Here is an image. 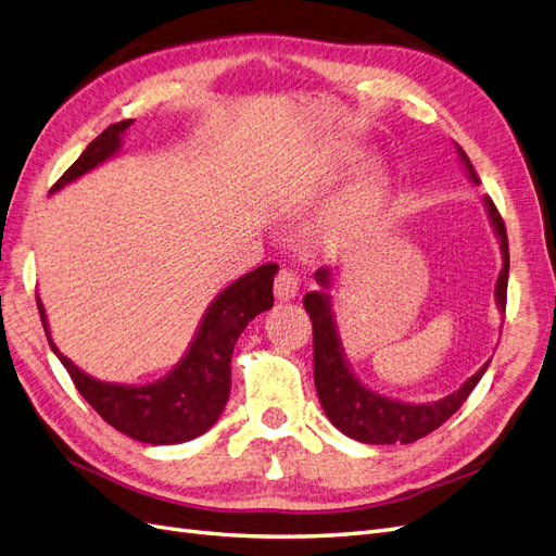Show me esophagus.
Masks as SVG:
<instances>
[{
	"label": "esophagus",
	"instance_id": "34e87169",
	"mask_svg": "<svg viewBox=\"0 0 556 556\" xmlns=\"http://www.w3.org/2000/svg\"><path fill=\"white\" fill-rule=\"evenodd\" d=\"M274 292H276V299H278V301H290V299L296 296V292H299V280H296V276L290 271V268H282V271H278L276 282H274Z\"/></svg>",
	"mask_w": 556,
	"mask_h": 556
}]
</instances>
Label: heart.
Segmentation results:
<instances>
[{
  "label": "heart",
  "instance_id": "1",
  "mask_svg": "<svg viewBox=\"0 0 556 556\" xmlns=\"http://www.w3.org/2000/svg\"><path fill=\"white\" fill-rule=\"evenodd\" d=\"M368 160H371V153L366 148L345 146L329 157L325 166L327 178L339 180L359 169ZM390 197L392 176L382 166L368 169L355 182H350L345 192L313 223L308 245L317 252H325V255H339V252L355 248L366 237V231L378 223Z\"/></svg>",
  "mask_w": 556,
  "mask_h": 556
}]
</instances>
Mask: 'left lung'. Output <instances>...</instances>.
I'll list each match as a JSON object with an SVG mask.
<instances>
[{
	"label": "left lung",
	"instance_id": "left-lung-1",
	"mask_svg": "<svg viewBox=\"0 0 556 556\" xmlns=\"http://www.w3.org/2000/svg\"><path fill=\"white\" fill-rule=\"evenodd\" d=\"M457 155L464 164L466 176L470 182H480L473 164L466 157L464 150L457 146ZM484 208L490 213V223L496 231V239L501 243L503 268L496 280L494 299L496 306L503 313L506 311V296H508V233L503 217L496 211L494 201L484 197ZM315 280L323 285L319 292H308L304 296V306L311 315L313 323V362H315V390L319 403L329 417V422L343 431L350 439L359 443L371 445H392V443H415L417 439H425L427 433L439 429L443 422L459 410L462 403L468 394L476 390V384L484 376L490 362H484L476 376H470L457 392H452L439 401L431 403H406L396 399H387L376 394L364 387L357 376L350 371V364L345 359V352L341 345L339 327H336L333 311H331V294L327 292L333 282V268H319Z\"/></svg>",
	"mask_w": 556,
	"mask_h": 556
}]
</instances>
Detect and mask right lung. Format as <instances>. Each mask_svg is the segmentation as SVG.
Here are the masks:
<instances>
[{"label":"right lung","instance_id":"1","mask_svg":"<svg viewBox=\"0 0 556 556\" xmlns=\"http://www.w3.org/2000/svg\"><path fill=\"white\" fill-rule=\"evenodd\" d=\"M131 121L106 127L53 185V192L74 182L94 166L121 153L123 134ZM278 264H262L217 294L197 327L185 357L164 378L148 384L106 382L88 376L66 359L50 339L48 317L37 296L50 350L70 371L76 390L102 415L104 422L150 445H176L206 433L223 415L231 390V355L250 319L274 306Z\"/></svg>","mask_w":556,"mask_h":556}]
</instances>
